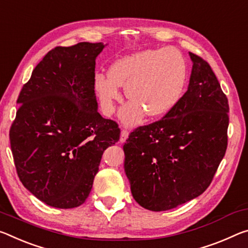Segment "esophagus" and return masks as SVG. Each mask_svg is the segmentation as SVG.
Returning a JSON list of instances; mask_svg holds the SVG:
<instances>
[{"mask_svg":"<svg viewBox=\"0 0 248 248\" xmlns=\"http://www.w3.org/2000/svg\"><path fill=\"white\" fill-rule=\"evenodd\" d=\"M128 136H129V131L127 129H123V130H121V136H120V142H124V141L127 140Z\"/></svg>","mask_w":248,"mask_h":248,"instance_id":"obj_1","label":"esophagus"}]
</instances>
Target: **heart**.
<instances>
[{
    "label": "heart",
    "instance_id": "b5f03b06",
    "mask_svg": "<svg viewBox=\"0 0 248 248\" xmlns=\"http://www.w3.org/2000/svg\"><path fill=\"white\" fill-rule=\"evenodd\" d=\"M186 79L183 55L175 47L145 49L116 61L109 75L97 74L95 89L106 111L121 98L120 86L131 104L121 112L125 123H135L142 111L147 118L166 115L178 103Z\"/></svg>",
    "mask_w": 248,
    "mask_h": 248
}]
</instances>
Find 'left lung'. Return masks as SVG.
<instances>
[{
  "instance_id": "8db88e82",
  "label": "left lung",
  "mask_w": 248,
  "mask_h": 248,
  "mask_svg": "<svg viewBox=\"0 0 248 248\" xmlns=\"http://www.w3.org/2000/svg\"><path fill=\"white\" fill-rule=\"evenodd\" d=\"M190 54L186 93L162 119L135 129L124 145L133 199L144 209H174L201 195L227 148L229 100L211 66Z\"/></svg>"
}]
</instances>
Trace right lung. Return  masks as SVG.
Masks as SVG:
<instances>
[{
  "mask_svg": "<svg viewBox=\"0 0 248 248\" xmlns=\"http://www.w3.org/2000/svg\"><path fill=\"white\" fill-rule=\"evenodd\" d=\"M103 43L49 50L17 98L10 142L19 180L47 205L73 209L92 191L104 151L120 138L98 112L96 57Z\"/></svg>",
  "mask_w": 248,
  "mask_h": 248,
  "instance_id": "1",
  "label": "right lung"
}]
</instances>
